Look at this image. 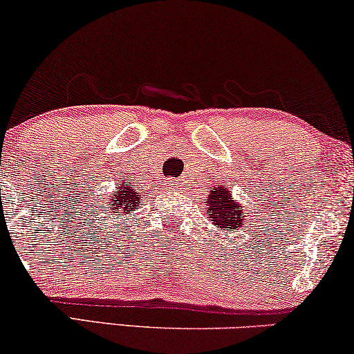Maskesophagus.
<instances>
[{"label":"esophagus","instance_id":"1","mask_svg":"<svg viewBox=\"0 0 354 354\" xmlns=\"http://www.w3.org/2000/svg\"><path fill=\"white\" fill-rule=\"evenodd\" d=\"M167 188H169V190H177V183L176 182H169Z\"/></svg>","mask_w":354,"mask_h":354}]
</instances>
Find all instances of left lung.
<instances>
[{"instance_id": "obj_1", "label": "left lung", "mask_w": 354, "mask_h": 354, "mask_svg": "<svg viewBox=\"0 0 354 354\" xmlns=\"http://www.w3.org/2000/svg\"><path fill=\"white\" fill-rule=\"evenodd\" d=\"M207 219L222 232H236L245 225V209L232 198L225 185L216 187L206 200Z\"/></svg>"}]
</instances>
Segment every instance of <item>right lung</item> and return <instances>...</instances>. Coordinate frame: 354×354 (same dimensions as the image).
Returning <instances> with one entry per match:
<instances>
[{"label":"right lung","instance_id":"1","mask_svg":"<svg viewBox=\"0 0 354 354\" xmlns=\"http://www.w3.org/2000/svg\"><path fill=\"white\" fill-rule=\"evenodd\" d=\"M142 196H143L142 193L133 190L132 183H130V180L127 178L125 182L118 183L114 195L111 196L108 201H106V203H109V207L106 211L113 212V216L132 214L133 211L138 209V205H140V201H142Z\"/></svg>","mask_w":354,"mask_h":354}]
</instances>
